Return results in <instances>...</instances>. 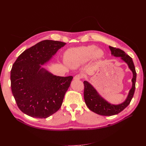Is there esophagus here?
<instances>
[{"mask_svg":"<svg viewBox=\"0 0 146 146\" xmlns=\"http://www.w3.org/2000/svg\"><path fill=\"white\" fill-rule=\"evenodd\" d=\"M82 78V75L78 74V75H76V76H75L74 77V80H80V79Z\"/></svg>","mask_w":146,"mask_h":146,"instance_id":"esophagus-1","label":"esophagus"}]
</instances>
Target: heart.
<instances>
[{
    "label": "heart",
    "mask_w": 146,
    "mask_h": 146,
    "mask_svg": "<svg viewBox=\"0 0 146 146\" xmlns=\"http://www.w3.org/2000/svg\"><path fill=\"white\" fill-rule=\"evenodd\" d=\"M104 55V51L94 45L70 48L66 52L65 59L67 64L72 68H76L87 63L91 58L99 61Z\"/></svg>",
    "instance_id": "obj_1"
}]
</instances>
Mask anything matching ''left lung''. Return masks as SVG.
Returning a JSON list of instances; mask_svg holds the SVG:
<instances>
[{
    "instance_id": "obj_1",
    "label": "left lung",
    "mask_w": 146,
    "mask_h": 146,
    "mask_svg": "<svg viewBox=\"0 0 146 146\" xmlns=\"http://www.w3.org/2000/svg\"><path fill=\"white\" fill-rule=\"evenodd\" d=\"M111 54L115 57H120L121 59L127 64L133 74L131 79L132 85L125 100L119 104H112L102 98L94 87L88 81H84V99L85 104L91 111L102 116H113L121 112L130 103L135 90L136 73L133 60L130 56L121 50L109 46Z\"/></svg>"
}]
</instances>
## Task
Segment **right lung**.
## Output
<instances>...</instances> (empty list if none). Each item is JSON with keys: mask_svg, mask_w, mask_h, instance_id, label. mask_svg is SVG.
Here are the masks:
<instances>
[{"mask_svg": "<svg viewBox=\"0 0 146 146\" xmlns=\"http://www.w3.org/2000/svg\"><path fill=\"white\" fill-rule=\"evenodd\" d=\"M65 42L44 40L24 51L11 70V87L17 107L27 115L47 118L61 107L73 77L55 76L42 66Z\"/></svg>", "mask_w": 146, "mask_h": 146, "instance_id": "add662e5", "label": "right lung"}]
</instances>
